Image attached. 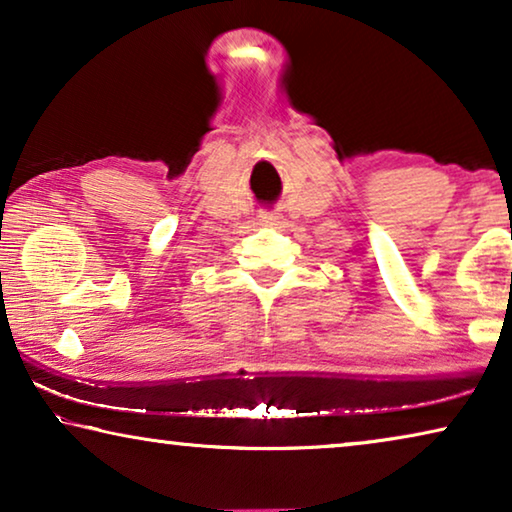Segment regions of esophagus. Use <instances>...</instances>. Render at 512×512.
Returning a JSON list of instances; mask_svg holds the SVG:
<instances>
[{
  "label": "esophagus",
  "mask_w": 512,
  "mask_h": 512,
  "mask_svg": "<svg viewBox=\"0 0 512 512\" xmlns=\"http://www.w3.org/2000/svg\"><path fill=\"white\" fill-rule=\"evenodd\" d=\"M282 213H278V211H262L257 216V225H262V227H280L282 225Z\"/></svg>",
  "instance_id": "34e87169"
}]
</instances>
